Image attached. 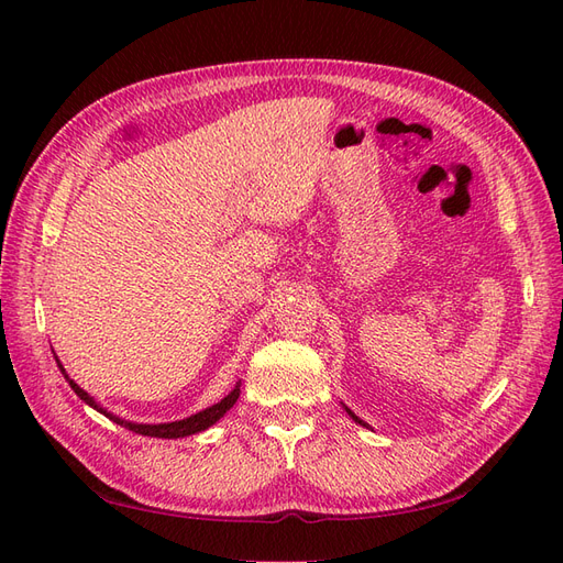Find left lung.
<instances>
[{
	"label": "left lung",
	"instance_id": "left-lung-1",
	"mask_svg": "<svg viewBox=\"0 0 563 563\" xmlns=\"http://www.w3.org/2000/svg\"><path fill=\"white\" fill-rule=\"evenodd\" d=\"M343 408H345V411H347V416H350V418H352V420H354V422H360V424H362V428H368V422H364V420H362V418H360V416H354V413H352V411H350V408H347V406H345V404H343Z\"/></svg>",
	"mask_w": 563,
	"mask_h": 563
}]
</instances>
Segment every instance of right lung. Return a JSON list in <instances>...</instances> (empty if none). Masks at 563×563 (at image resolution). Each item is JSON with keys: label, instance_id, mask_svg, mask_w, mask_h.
<instances>
[{"label": "right lung", "instance_id": "obj_1", "mask_svg": "<svg viewBox=\"0 0 563 563\" xmlns=\"http://www.w3.org/2000/svg\"><path fill=\"white\" fill-rule=\"evenodd\" d=\"M56 362H58V356H56ZM58 368H60V373L65 376V380L70 383V387L75 389V395L84 401V404H89L91 408H96L98 413H103L106 418H110L112 422H117V424H122V428H126V430H131V432H135V434H143V437H157V439H180V437H190V434H197V432H203V430H209L211 424H216L220 418H223L230 408L236 404V399H240V385L242 383H236L234 385V389L230 391L228 397H223L220 399L218 404H213V406H209V408H203V411H199V413H195V416H190V418H183V420H174V422H157V424H145V422H131V420H124V418H119V416H114V413H110L108 408H103L100 406L89 391H84L70 376H67L65 373V368H63V364L58 362Z\"/></svg>", "mask_w": 563, "mask_h": 563}]
</instances>
